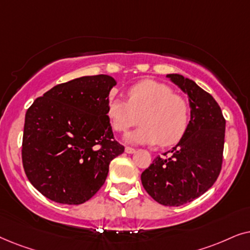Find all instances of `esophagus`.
<instances>
[{
	"instance_id": "34e87169",
	"label": "esophagus",
	"mask_w": 250,
	"mask_h": 250,
	"mask_svg": "<svg viewBox=\"0 0 250 250\" xmlns=\"http://www.w3.org/2000/svg\"><path fill=\"white\" fill-rule=\"evenodd\" d=\"M125 153H128V154H131V153H135L136 149L130 147V146H127V147L125 148Z\"/></svg>"
}]
</instances>
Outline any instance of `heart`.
<instances>
[{"label": "heart", "instance_id": "heart-1", "mask_svg": "<svg viewBox=\"0 0 250 250\" xmlns=\"http://www.w3.org/2000/svg\"><path fill=\"white\" fill-rule=\"evenodd\" d=\"M128 101L111 96L106 114L115 131L125 132L141 121L125 139L134 144L170 146L181 141L189 123V105L170 86L143 80L127 91Z\"/></svg>", "mask_w": 250, "mask_h": 250}]
</instances>
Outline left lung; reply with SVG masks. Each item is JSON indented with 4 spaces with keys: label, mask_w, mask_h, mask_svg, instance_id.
<instances>
[{
    "label": "left lung",
    "mask_w": 250,
    "mask_h": 250,
    "mask_svg": "<svg viewBox=\"0 0 250 250\" xmlns=\"http://www.w3.org/2000/svg\"><path fill=\"white\" fill-rule=\"evenodd\" d=\"M167 78L188 94L191 120L185 135L169 151L170 155L156 156L141 178L156 202L178 207L200 197L217 179L223 162L225 119L214 97L194 81L179 74Z\"/></svg>",
    "instance_id": "obj_1"
}]
</instances>
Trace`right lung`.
Wrapping results in <instances>:
<instances>
[{
    "label": "right lung",
    "instance_id": "add662e5",
    "mask_svg": "<svg viewBox=\"0 0 250 250\" xmlns=\"http://www.w3.org/2000/svg\"><path fill=\"white\" fill-rule=\"evenodd\" d=\"M112 76H82L36 98L25 116L21 159L32 185L50 200L81 205L94 197L125 146L106 114Z\"/></svg>",
    "mask_w": 250,
    "mask_h": 250
}]
</instances>
